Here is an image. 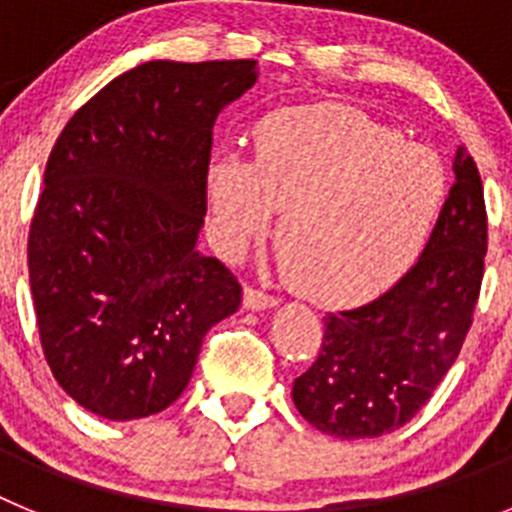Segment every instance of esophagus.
Here are the masks:
<instances>
[{
	"label": "esophagus",
	"mask_w": 512,
	"mask_h": 512,
	"mask_svg": "<svg viewBox=\"0 0 512 512\" xmlns=\"http://www.w3.org/2000/svg\"><path fill=\"white\" fill-rule=\"evenodd\" d=\"M243 305H246V310H269V307H277V297L266 295L261 289L246 287V292H243Z\"/></svg>",
	"instance_id": "1"
}]
</instances>
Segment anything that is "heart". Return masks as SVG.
Segmentation results:
<instances>
[{"instance_id":"b5f03b06","label":"heart","mask_w":512,"mask_h":512,"mask_svg":"<svg viewBox=\"0 0 512 512\" xmlns=\"http://www.w3.org/2000/svg\"><path fill=\"white\" fill-rule=\"evenodd\" d=\"M207 197L225 256H241L277 210L292 284L320 305H354L415 264L446 200V169L354 107H289L259 122L253 161L212 158Z\"/></svg>"}]
</instances>
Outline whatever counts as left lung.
Returning a JSON list of instances; mask_svg holds the SVG:
<instances>
[{"label": "left lung", "mask_w": 512, "mask_h": 512, "mask_svg": "<svg viewBox=\"0 0 512 512\" xmlns=\"http://www.w3.org/2000/svg\"><path fill=\"white\" fill-rule=\"evenodd\" d=\"M485 253L482 179L461 146L449 197L413 269L377 300L323 318L318 359L292 387L302 418L346 441L413 420L464 346Z\"/></svg>", "instance_id": "8db88e82"}]
</instances>
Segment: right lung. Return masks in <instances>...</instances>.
Returning a JSON list of instances; mask_svg holds the SVG:
<instances>
[{"label":"right lung","mask_w":512,"mask_h":512,"mask_svg":"<svg viewBox=\"0 0 512 512\" xmlns=\"http://www.w3.org/2000/svg\"><path fill=\"white\" fill-rule=\"evenodd\" d=\"M256 61H148L112 79L58 135L27 266L40 346L81 408L148 418L189 384L202 338L241 305L197 251L212 125Z\"/></svg>","instance_id":"1"}]
</instances>
